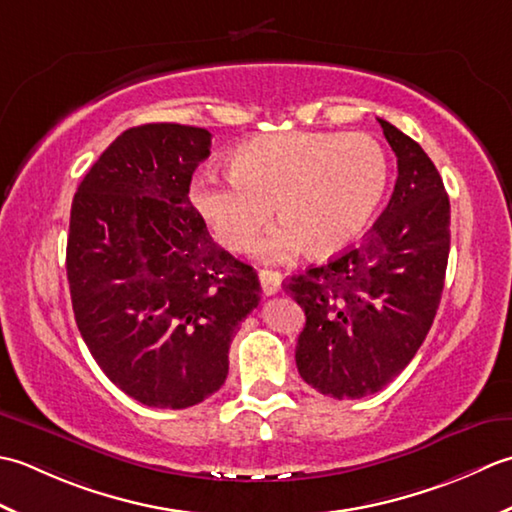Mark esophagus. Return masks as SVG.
I'll use <instances>...</instances> for the list:
<instances>
[{
  "label": "esophagus",
  "instance_id": "obj_1",
  "mask_svg": "<svg viewBox=\"0 0 512 512\" xmlns=\"http://www.w3.org/2000/svg\"><path fill=\"white\" fill-rule=\"evenodd\" d=\"M258 278H260V287H263L265 296H274L280 289V285H283V276H280L274 269H260Z\"/></svg>",
  "mask_w": 512,
  "mask_h": 512
}]
</instances>
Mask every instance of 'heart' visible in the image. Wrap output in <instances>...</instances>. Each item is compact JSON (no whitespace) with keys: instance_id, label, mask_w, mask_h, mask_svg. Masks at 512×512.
<instances>
[{"instance_id":"1","label":"heart","mask_w":512,"mask_h":512,"mask_svg":"<svg viewBox=\"0 0 512 512\" xmlns=\"http://www.w3.org/2000/svg\"><path fill=\"white\" fill-rule=\"evenodd\" d=\"M232 174L198 172L190 203L229 252L254 245L271 214L283 223L260 243L265 258L305 247L327 258L367 229L389 185L387 152L369 134L285 132L249 139L229 154Z\"/></svg>"}]
</instances>
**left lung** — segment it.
I'll list each match as a JSON object with an SVG mask.
<instances>
[{
	"label": "left lung",
	"mask_w": 512,
	"mask_h": 512,
	"mask_svg": "<svg viewBox=\"0 0 512 512\" xmlns=\"http://www.w3.org/2000/svg\"><path fill=\"white\" fill-rule=\"evenodd\" d=\"M378 121L398 156L387 210L358 247L283 283L307 316L300 378L338 400L380 391L413 360L440 307L451 249L440 172L411 137Z\"/></svg>",
	"instance_id": "left-lung-1"
}]
</instances>
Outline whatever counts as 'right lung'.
Wrapping results in <instances>:
<instances>
[{
    "label": "right lung",
    "mask_w": 512,
    "mask_h": 512,
    "mask_svg": "<svg viewBox=\"0 0 512 512\" xmlns=\"http://www.w3.org/2000/svg\"><path fill=\"white\" fill-rule=\"evenodd\" d=\"M212 134L148 123L114 139L72 198V311L101 371L154 409L223 387L229 344L260 302L249 267L218 247L190 203Z\"/></svg>",
    "instance_id": "right-lung-1"
}]
</instances>
